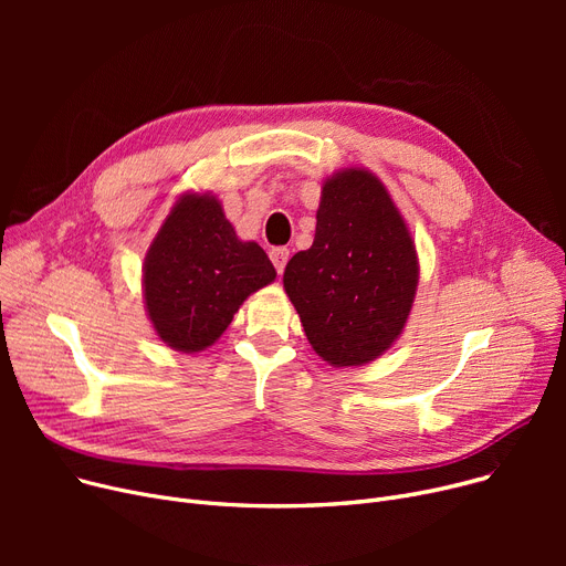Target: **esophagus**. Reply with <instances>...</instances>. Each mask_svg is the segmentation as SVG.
I'll list each match as a JSON object with an SVG mask.
<instances>
[{
  "label": "esophagus",
  "mask_w": 566,
  "mask_h": 566,
  "mask_svg": "<svg viewBox=\"0 0 566 566\" xmlns=\"http://www.w3.org/2000/svg\"><path fill=\"white\" fill-rule=\"evenodd\" d=\"M271 261H273L277 273H284V265L289 261V250L286 248H273L271 250Z\"/></svg>",
  "instance_id": "34e87169"
}]
</instances>
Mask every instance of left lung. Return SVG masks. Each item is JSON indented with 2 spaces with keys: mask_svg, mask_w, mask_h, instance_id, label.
I'll use <instances>...</instances> for the list:
<instances>
[{
  "mask_svg": "<svg viewBox=\"0 0 566 566\" xmlns=\"http://www.w3.org/2000/svg\"><path fill=\"white\" fill-rule=\"evenodd\" d=\"M420 263L380 178L350 167L325 178L310 250L293 254L284 291L312 348L333 367H360L403 333Z\"/></svg>",
  "mask_w": 566,
  "mask_h": 566,
  "instance_id": "left-lung-1",
  "label": "left lung"
}]
</instances>
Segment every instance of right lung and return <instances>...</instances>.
Wrapping results in <instances>:
<instances>
[{"label": "right lung", "instance_id": "right-lung-1", "mask_svg": "<svg viewBox=\"0 0 566 566\" xmlns=\"http://www.w3.org/2000/svg\"><path fill=\"white\" fill-rule=\"evenodd\" d=\"M268 254L241 241L211 192L174 203L144 256V305L174 350L216 344L250 293L275 280Z\"/></svg>", "mask_w": 566, "mask_h": 566}]
</instances>
